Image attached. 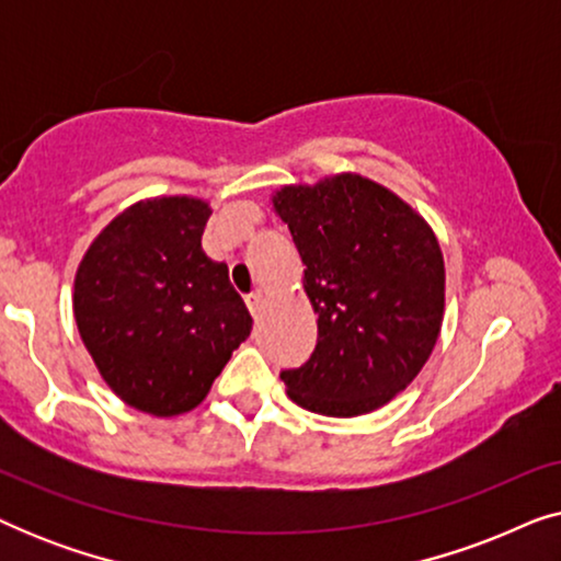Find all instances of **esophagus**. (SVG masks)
Returning <instances> with one entry per match:
<instances>
[{"instance_id": "1", "label": "esophagus", "mask_w": 561, "mask_h": 561, "mask_svg": "<svg viewBox=\"0 0 561 561\" xmlns=\"http://www.w3.org/2000/svg\"><path fill=\"white\" fill-rule=\"evenodd\" d=\"M244 304H248V309H250L252 317H257V313L263 311L265 298H263V294H260V290H255V294H248V296H244Z\"/></svg>"}]
</instances>
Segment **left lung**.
Returning a JSON list of instances; mask_svg holds the SVG:
<instances>
[{
	"label": "left lung",
	"instance_id": "8db88e82",
	"mask_svg": "<svg viewBox=\"0 0 561 561\" xmlns=\"http://www.w3.org/2000/svg\"><path fill=\"white\" fill-rule=\"evenodd\" d=\"M273 206L319 317L311 357L280 370L290 401L321 416L380 409L416 378L439 336V242L409 204L363 175L286 186Z\"/></svg>",
	"mask_w": 561,
	"mask_h": 561
}]
</instances>
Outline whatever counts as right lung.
Segmentation results:
<instances>
[{
	"mask_svg": "<svg viewBox=\"0 0 561 561\" xmlns=\"http://www.w3.org/2000/svg\"><path fill=\"white\" fill-rule=\"evenodd\" d=\"M209 214L186 196L129 206L76 273L89 355L122 401L152 416L196 409L252 329L227 265L202 250Z\"/></svg>",
	"mask_w": 561,
	"mask_h": 561,
	"instance_id": "add662e5",
	"label": "right lung"
}]
</instances>
